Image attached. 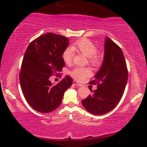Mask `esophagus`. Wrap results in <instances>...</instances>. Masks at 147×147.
Returning a JSON list of instances; mask_svg holds the SVG:
<instances>
[{
  "instance_id": "34e87169",
  "label": "esophagus",
  "mask_w": 147,
  "mask_h": 147,
  "mask_svg": "<svg viewBox=\"0 0 147 147\" xmlns=\"http://www.w3.org/2000/svg\"><path fill=\"white\" fill-rule=\"evenodd\" d=\"M73 84L75 85H77V86H78V87H82V85L80 83H78V82H76V81H73Z\"/></svg>"
}]
</instances>
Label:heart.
<instances>
[{
	"instance_id": "1",
	"label": "heart",
	"mask_w": 147,
	"mask_h": 147,
	"mask_svg": "<svg viewBox=\"0 0 147 147\" xmlns=\"http://www.w3.org/2000/svg\"><path fill=\"white\" fill-rule=\"evenodd\" d=\"M80 51L88 57V61L92 65L98 67L102 63V57L98 55V49L94 43L87 38H82L74 43L73 47H67L62 52V59L64 62L69 64L72 61L75 51L74 49ZM70 76L77 80H82L90 76V70L87 67H76L70 71Z\"/></svg>"
}]
</instances>
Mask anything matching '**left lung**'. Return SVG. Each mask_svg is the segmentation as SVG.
<instances>
[{
	"mask_svg": "<svg viewBox=\"0 0 147 147\" xmlns=\"http://www.w3.org/2000/svg\"><path fill=\"white\" fill-rule=\"evenodd\" d=\"M127 80L128 69L123 52L119 45L106 37L102 65L94 79L89 82L97 84V88L82 100V105L95 115L110 112L122 97Z\"/></svg>",
	"mask_w": 147,
	"mask_h": 147,
	"instance_id": "left-lung-1",
	"label": "left lung"
}]
</instances>
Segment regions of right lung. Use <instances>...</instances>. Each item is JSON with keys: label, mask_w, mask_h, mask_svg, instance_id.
<instances>
[{"label": "right lung", "mask_w": 147, "mask_h": 147, "mask_svg": "<svg viewBox=\"0 0 147 147\" xmlns=\"http://www.w3.org/2000/svg\"><path fill=\"white\" fill-rule=\"evenodd\" d=\"M69 40L62 35L47 33L31 42L25 52L19 74L20 87L27 103L38 112L47 113L58 108L64 92L72 85L69 76L57 85L50 80L53 75L59 77L65 67L62 55Z\"/></svg>", "instance_id": "right-lung-1"}]
</instances>
